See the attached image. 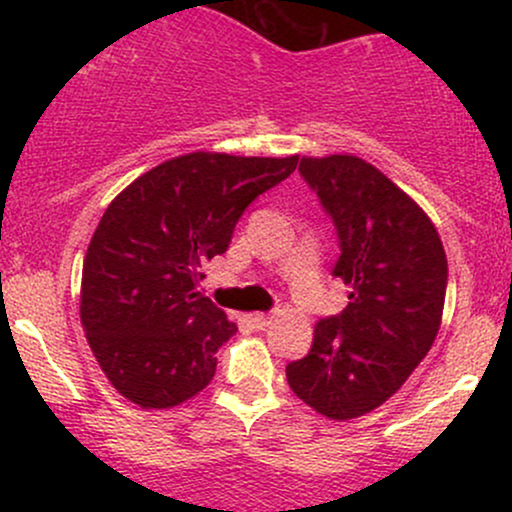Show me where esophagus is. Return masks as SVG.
<instances>
[{
    "label": "esophagus",
    "instance_id": "34e87169",
    "mask_svg": "<svg viewBox=\"0 0 512 512\" xmlns=\"http://www.w3.org/2000/svg\"><path fill=\"white\" fill-rule=\"evenodd\" d=\"M252 322H255V327H260V330H264V327L272 325L274 315H269V313H255V315H252Z\"/></svg>",
    "mask_w": 512,
    "mask_h": 512
}]
</instances>
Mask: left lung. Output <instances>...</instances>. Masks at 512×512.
Masks as SVG:
<instances>
[{"label":"left lung","instance_id":"1","mask_svg":"<svg viewBox=\"0 0 512 512\" xmlns=\"http://www.w3.org/2000/svg\"><path fill=\"white\" fill-rule=\"evenodd\" d=\"M298 170L332 216L342 250L332 274L351 291L286 380L327 419H356L395 395L436 342L448 260L424 209L363 158H301Z\"/></svg>","mask_w":512,"mask_h":512}]
</instances>
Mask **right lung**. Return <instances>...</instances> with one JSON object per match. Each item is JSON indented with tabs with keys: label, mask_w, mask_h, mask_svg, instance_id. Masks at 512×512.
<instances>
[{
	"label": "right lung",
	"mask_w": 512,
	"mask_h": 512,
	"mask_svg": "<svg viewBox=\"0 0 512 512\" xmlns=\"http://www.w3.org/2000/svg\"><path fill=\"white\" fill-rule=\"evenodd\" d=\"M298 156L185 154L151 168L105 209L81 274V325L105 378L142 409H170L211 383L238 332L197 291L243 211Z\"/></svg>",
	"instance_id": "right-lung-1"
}]
</instances>
